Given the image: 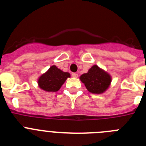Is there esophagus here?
<instances>
[{
    "instance_id": "1",
    "label": "esophagus",
    "mask_w": 146,
    "mask_h": 146,
    "mask_svg": "<svg viewBox=\"0 0 146 146\" xmlns=\"http://www.w3.org/2000/svg\"><path fill=\"white\" fill-rule=\"evenodd\" d=\"M72 77H74V78H77V77H78V74H77V73H72Z\"/></svg>"
}]
</instances>
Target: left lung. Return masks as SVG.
I'll use <instances>...</instances> for the list:
<instances>
[{
    "label": "left lung",
    "mask_w": 146,
    "mask_h": 146,
    "mask_svg": "<svg viewBox=\"0 0 146 146\" xmlns=\"http://www.w3.org/2000/svg\"><path fill=\"white\" fill-rule=\"evenodd\" d=\"M80 80L88 91L93 94H102L106 91L111 82V77L107 72L94 65L88 73L80 76Z\"/></svg>",
    "instance_id": "8db88e82"
}]
</instances>
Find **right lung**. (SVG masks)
<instances>
[{
  "instance_id": "obj_1",
  "label": "right lung",
  "mask_w": 146,
  "mask_h": 146,
  "mask_svg": "<svg viewBox=\"0 0 146 146\" xmlns=\"http://www.w3.org/2000/svg\"><path fill=\"white\" fill-rule=\"evenodd\" d=\"M70 77L68 72H64L52 66L45 74L39 77L38 83L39 87L46 91H57L60 88L66 80Z\"/></svg>"
}]
</instances>
